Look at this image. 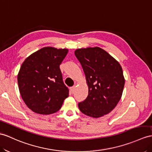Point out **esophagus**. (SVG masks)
Instances as JSON below:
<instances>
[{"label":"esophagus","instance_id":"34e87169","mask_svg":"<svg viewBox=\"0 0 152 152\" xmlns=\"http://www.w3.org/2000/svg\"><path fill=\"white\" fill-rule=\"evenodd\" d=\"M75 86H73L70 88V91H71L72 94L74 93V91H75Z\"/></svg>","mask_w":152,"mask_h":152}]
</instances>
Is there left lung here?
Instances as JSON below:
<instances>
[{
	"instance_id": "obj_1",
	"label": "left lung",
	"mask_w": 152,
	"mask_h": 152,
	"mask_svg": "<svg viewBox=\"0 0 152 152\" xmlns=\"http://www.w3.org/2000/svg\"><path fill=\"white\" fill-rule=\"evenodd\" d=\"M75 55L82 66L88 95L79 103L83 113L99 118L109 113L120 101L125 80L120 64L99 47L80 48Z\"/></svg>"
}]
</instances>
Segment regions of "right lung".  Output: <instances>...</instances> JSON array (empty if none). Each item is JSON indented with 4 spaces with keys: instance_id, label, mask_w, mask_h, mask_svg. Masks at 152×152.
Instances as JSON below:
<instances>
[{
    "instance_id": "add662e5",
    "label": "right lung",
    "mask_w": 152,
    "mask_h": 152,
    "mask_svg": "<svg viewBox=\"0 0 152 152\" xmlns=\"http://www.w3.org/2000/svg\"><path fill=\"white\" fill-rule=\"evenodd\" d=\"M68 52V49L44 47L29 55L22 64L17 76L18 88L25 104L33 112H57L68 97L69 90L60 69Z\"/></svg>"
}]
</instances>
